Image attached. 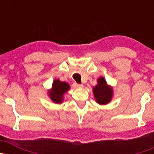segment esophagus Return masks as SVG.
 <instances>
[{
  "label": "esophagus",
  "instance_id": "obj_1",
  "mask_svg": "<svg viewBox=\"0 0 154 154\" xmlns=\"http://www.w3.org/2000/svg\"><path fill=\"white\" fill-rule=\"evenodd\" d=\"M83 87L82 85L77 84V83H74L73 84V88H82Z\"/></svg>",
  "mask_w": 154,
  "mask_h": 154
}]
</instances>
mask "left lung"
Returning <instances> with one entry per match:
<instances>
[{
    "mask_svg": "<svg viewBox=\"0 0 154 154\" xmlns=\"http://www.w3.org/2000/svg\"><path fill=\"white\" fill-rule=\"evenodd\" d=\"M97 82L98 84L93 90L95 100L100 105L109 103L112 99L113 88L108 85L106 81L103 77H99Z\"/></svg>",
    "mask_w": 154,
    "mask_h": 154,
    "instance_id": "left-lung-1",
    "label": "left lung"
}]
</instances>
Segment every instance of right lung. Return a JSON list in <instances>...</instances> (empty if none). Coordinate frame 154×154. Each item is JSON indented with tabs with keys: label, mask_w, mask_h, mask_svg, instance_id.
I'll use <instances>...</instances> for the list:
<instances>
[{
	"label": "right lung",
	"mask_w": 154,
	"mask_h": 154,
	"mask_svg": "<svg viewBox=\"0 0 154 154\" xmlns=\"http://www.w3.org/2000/svg\"><path fill=\"white\" fill-rule=\"evenodd\" d=\"M69 88L70 86L68 83L61 82L59 79H55L51 91H48V95L53 102L61 103L63 100V95L69 90Z\"/></svg>",
	"instance_id": "right-lung-1"
}]
</instances>
